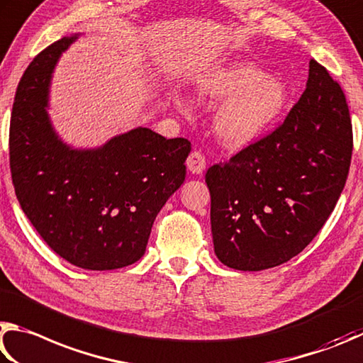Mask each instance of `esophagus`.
I'll return each mask as SVG.
<instances>
[{"instance_id": "34e87169", "label": "esophagus", "mask_w": 363, "mask_h": 363, "mask_svg": "<svg viewBox=\"0 0 363 363\" xmlns=\"http://www.w3.org/2000/svg\"><path fill=\"white\" fill-rule=\"evenodd\" d=\"M186 167L191 174H202L206 170V156L201 151H193L186 159Z\"/></svg>"}]
</instances>
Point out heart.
I'll return each instance as SVG.
<instances>
[{"label": "heart", "mask_w": 363, "mask_h": 363, "mask_svg": "<svg viewBox=\"0 0 363 363\" xmlns=\"http://www.w3.org/2000/svg\"><path fill=\"white\" fill-rule=\"evenodd\" d=\"M199 89L206 97L223 100L212 124L228 150H244L263 138L282 118L290 99L284 81L245 60L215 67Z\"/></svg>", "instance_id": "1"}]
</instances>
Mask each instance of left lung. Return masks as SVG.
<instances>
[{
  "label": "left lung",
  "mask_w": 363,
  "mask_h": 363,
  "mask_svg": "<svg viewBox=\"0 0 363 363\" xmlns=\"http://www.w3.org/2000/svg\"><path fill=\"white\" fill-rule=\"evenodd\" d=\"M352 156L345 92L315 60L284 124L206 174L215 255L262 271L296 257L338 202Z\"/></svg>",
  "instance_id": "1"
}]
</instances>
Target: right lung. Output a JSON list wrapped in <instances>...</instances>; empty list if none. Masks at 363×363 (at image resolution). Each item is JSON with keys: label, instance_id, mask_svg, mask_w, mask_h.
Segmentation results:
<instances>
[{"label": "right lung", "instance_id": "right-lung-1", "mask_svg": "<svg viewBox=\"0 0 363 363\" xmlns=\"http://www.w3.org/2000/svg\"><path fill=\"white\" fill-rule=\"evenodd\" d=\"M79 33L50 44L18 82L9 162L23 213L57 255L82 269L110 271L143 257L151 226L183 185L186 138L135 127L99 148H73L49 118V86Z\"/></svg>", "mask_w": 363, "mask_h": 363}]
</instances>
